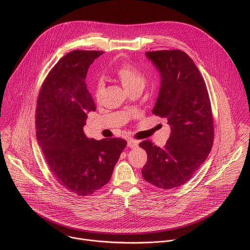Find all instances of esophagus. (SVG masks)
<instances>
[{
    "instance_id": "esophagus-1",
    "label": "esophagus",
    "mask_w": 250,
    "mask_h": 250,
    "mask_svg": "<svg viewBox=\"0 0 250 250\" xmlns=\"http://www.w3.org/2000/svg\"><path fill=\"white\" fill-rule=\"evenodd\" d=\"M127 146L130 148H135L138 146V141L134 139H127Z\"/></svg>"
}]
</instances>
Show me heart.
Wrapping results in <instances>:
<instances>
[{
	"mask_svg": "<svg viewBox=\"0 0 250 250\" xmlns=\"http://www.w3.org/2000/svg\"><path fill=\"white\" fill-rule=\"evenodd\" d=\"M119 79L125 91L134 88H143L145 84V76L142 72L130 63H123L116 71ZM105 89V82L103 79H99L94 87V96L99 100Z\"/></svg>",
	"mask_w": 250,
	"mask_h": 250,
	"instance_id": "heart-1",
	"label": "heart"
}]
</instances>
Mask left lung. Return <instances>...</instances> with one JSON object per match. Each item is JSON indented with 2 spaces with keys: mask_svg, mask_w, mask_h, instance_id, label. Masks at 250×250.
Here are the masks:
<instances>
[{
  "mask_svg": "<svg viewBox=\"0 0 250 250\" xmlns=\"http://www.w3.org/2000/svg\"><path fill=\"white\" fill-rule=\"evenodd\" d=\"M160 73V89L153 114L166 118L170 137L161 148L149 140L139 146L147 153L143 179L171 189L186 184L207 159L214 125L205 82L193 61L180 50L145 53Z\"/></svg>",
  "mask_w": 250,
  "mask_h": 250,
  "instance_id": "1",
  "label": "left lung"
}]
</instances>
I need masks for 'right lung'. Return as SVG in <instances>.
Returning a JSON list of instances; mask_svg holds the SVG:
<instances>
[{
  "label": "right lung",
  "instance_id": "1",
  "mask_svg": "<svg viewBox=\"0 0 250 250\" xmlns=\"http://www.w3.org/2000/svg\"><path fill=\"white\" fill-rule=\"evenodd\" d=\"M103 52L72 51L48 74L38 96L36 137L49 168L69 191L92 194L110 181L126 145L122 138L85 135L87 114L96 106L86 86L90 64Z\"/></svg>",
  "mask_w": 250,
  "mask_h": 250
}]
</instances>
